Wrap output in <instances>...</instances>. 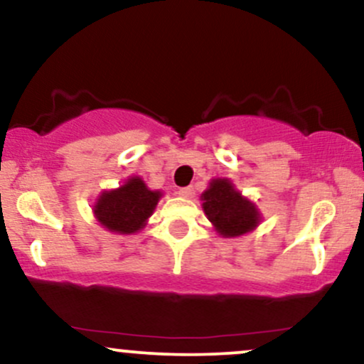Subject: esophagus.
Listing matches in <instances>:
<instances>
[{
  "label": "esophagus",
  "instance_id": "obj_1",
  "mask_svg": "<svg viewBox=\"0 0 364 364\" xmlns=\"http://www.w3.org/2000/svg\"><path fill=\"white\" fill-rule=\"evenodd\" d=\"M179 196H185V198H191L195 195V190L191 186H185V188H179L178 190Z\"/></svg>",
  "mask_w": 364,
  "mask_h": 364
}]
</instances>
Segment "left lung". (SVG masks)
Returning a JSON list of instances; mask_svg holds the SVG:
<instances>
[{
  "label": "left lung",
  "instance_id": "1",
  "mask_svg": "<svg viewBox=\"0 0 364 364\" xmlns=\"http://www.w3.org/2000/svg\"><path fill=\"white\" fill-rule=\"evenodd\" d=\"M203 210L223 236H241L257 228L260 215L228 179H214L202 195Z\"/></svg>",
  "mask_w": 364,
  "mask_h": 364
}]
</instances>
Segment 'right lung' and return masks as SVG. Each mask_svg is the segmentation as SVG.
<instances>
[{"label": "right lung", "instance_id": "right-lung-1", "mask_svg": "<svg viewBox=\"0 0 364 364\" xmlns=\"http://www.w3.org/2000/svg\"><path fill=\"white\" fill-rule=\"evenodd\" d=\"M159 191H150L140 178H132L118 190L102 193L95 203V217L112 232L129 235L144 228L156 208Z\"/></svg>", "mask_w": 364, "mask_h": 364}]
</instances>
